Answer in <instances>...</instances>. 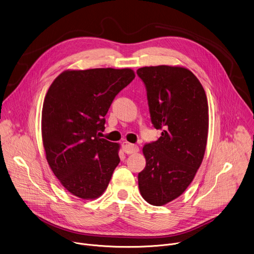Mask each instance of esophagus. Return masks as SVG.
Instances as JSON below:
<instances>
[{"instance_id": "esophagus-1", "label": "esophagus", "mask_w": 254, "mask_h": 254, "mask_svg": "<svg viewBox=\"0 0 254 254\" xmlns=\"http://www.w3.org/2000/svg\"><path fill=\"white\" fill-rule=\"evenodd\" d=\"M122 148L124 150V152L127 155H130V154H133V153H136L138 151V147L135 146V144H131L129 142H127V141H124L123 144H122Z\"/></svg>"}]
</instances>
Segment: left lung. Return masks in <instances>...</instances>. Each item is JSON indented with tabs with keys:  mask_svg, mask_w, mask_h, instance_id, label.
<instances>
[{
	"mask_svg": "<svg viewBox=\"0 0 254 254\" xmlns=\"http://www.w3.org/2000/svg\"><path fill=\"white\" fill-rule=\"evenodd\" d=\"M147 90L151 122L162 129L158 140L146 143V167L138 188L148 203L161 206L187 189L199 169L208 135V102L192 72L167 65L136 70Z\"/></svg>",
	"mask_w": 254,
	"mask_h": 254,
	"instance_id": "obj_1",
	"label": "left lung"
}]
</instances>
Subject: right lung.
<instances>
[{
	"mask_svg": "<svg viewBox=\"0 0 254 254\" xmlns=\"http://www.w3.org/2000/svg\"><path fill=\"white\" fill-rule=\"evenodd\" d=\"M131 69L67 70L53 81L42 110L47 162L63 187L81 199L102 195L120 163L119 143L100 138L115 97Z\"/></svg>",
	"mask_w": 254,
	"mask_h": 254,
	"instance_id": "1",
	"label": "right lung"
}]
</instances>
